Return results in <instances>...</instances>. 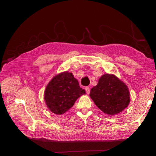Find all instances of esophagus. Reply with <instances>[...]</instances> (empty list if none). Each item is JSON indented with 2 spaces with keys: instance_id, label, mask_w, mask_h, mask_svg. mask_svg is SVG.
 Returning <instances> with one entry per match:
<instances>
[{
  "instance_id": "esophagus-1",
  "label": "esophagus",
  "mask_w": 156,
  "mask_h": 156,
  "mask_svg": "<svg viewBox=\"0 0 156 156\" xmlns=\"http://www.w3.org/2000/svg\"><path fill=\"white\" fill-rule=\"evenodd\" d=\"M85 91H86L87 94L90 93V89H89V87H85Z\"/></svg>"
}]
</instances>
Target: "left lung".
<instances>
[{
    "label": "left lung",
    "instance_id": "left-lung-1",
    "mask_svg": "<svg viewBox=\"0 0 156 156\" xmlns=\"http://www.w3.org/2000/svg\"><path fill=\"white\" fill-rule=\"evenodd\" d=\"M89 96L102 112L111 115L122 112L130 102L127 86L115 76L108 73L100 78Z\"/></svg>",
    "mask_w": 156,
    "mask_h": 156
}]
</instances>
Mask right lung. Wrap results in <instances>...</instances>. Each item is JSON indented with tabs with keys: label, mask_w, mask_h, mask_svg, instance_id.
Here are the masks:
<instances>
[{
	"label": "right lung",
	"mask_w": 156,
	"mask_h": 156,
	"mask_svg": "<svg viewBox=\"0 0 156 156\" xmlns=\"http://www.w3.org/2000/svg\"><path fill=\"white\" fill-rule=\"evenodd\" d=\"M85 94L72 73L65 72L55 76L47 84L44 99L48 109L56 115L65 113L79 97Z\"/></svg>",
	"instance_id": "add662e5"
}]
</instances>
